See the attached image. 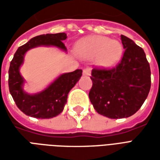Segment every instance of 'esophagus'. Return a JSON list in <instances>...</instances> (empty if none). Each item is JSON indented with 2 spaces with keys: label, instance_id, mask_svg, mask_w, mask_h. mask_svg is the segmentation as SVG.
I'll return each instance as SVG.
<instances>
[{
  "label": "esophagus",
  "instance_id": "1",
  "mask_svg": "<svg viewBox=\"0 0 160 160\" xmlns=\"http://www.w3.org/2000/svg\"><path fill=\"white\" fill-rule=\"evenodd\" d=\"M84 75H90L91 74V68H86L83 69Z\"/></svg>",
  "mask_w": 160,
  "mask_h": 160
}]
</instances>
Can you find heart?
<instances>
[{
	"instance_id": "1",
	"label": "heart",
	"mask_w": 160,
	"mask_h": 160,
	"mask_svg": "<svg viewBox=\"0 0 160 160\" xmlns=\"http://www.w3.org/2000/svg\"><path fill=\"white\" fill-rule=\"evenodd\" d=\"M75 53L80 58H95L97 65L109 68L118 63L122 56V45L118 40L104 36H90L80 39L75 46Z\"/></svg>"
}]
</instances>
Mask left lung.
<instances>
[{
  "mask_svg": "<svg viewBox=\"0 0 160 160\" xmlns=\"http://www.w3.org/2000/svg\"><path fill=\"white\" fill-rule=\"evenodd\" d=\"M121 40L125 51L120 63L111 69L93 68L91 76V103L98 114L111 119L134 115L151 87L150 65L143 49L123 35Z\"/></svg>",
  "mask_w": 160,
  "mask_h": 160,
  "instance_id": "8db88e82",
  "label": "left lung"
}]
</instances>
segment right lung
<instances>
[{"instance_id":"obj_1","label":"right lung","mask_w":160,"mask_h":160,"mask_svg":"<svg viewBox=\"0 0 160 160\" xmlns=\"http://www.w3.org/2000/svg\"><path fill=\"white\" fill-rule=\"evenodd\" d=\"M66 38L67 34L64 32L35 37L19 47L10 62L9 92L18 108L29 117L49 119L58 116L64 109L69 91L82 75V70L76 69L71 73L61 74L42 92L29 94L24 91L25 80L20 74L19 68L24 62L26 53L38 46H54L67 52L66 46L62 42Z\"/></svg>"}]
</instances>
